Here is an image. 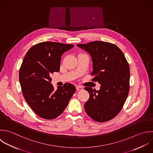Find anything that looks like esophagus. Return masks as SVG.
Returning a JSON list of instances; mask_svg holds the SVG:
<instances>
[{
	"label": "esophagus",
	"instance_id": "obj_1",
	"mask_svg": "<svg viewBox=\"0 0 153 153\" xmlns=\"http://www.w3.org/2000/svg\"><path fill=\"white\" fill-rule=\"evenodd\" d=\"M83 88L80 86H76V89L77 91H82V90H83Z\"/></svg>",
	"mask_w": 153,
	"mask_h": 153
}]
</instances>
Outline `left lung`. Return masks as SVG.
<instances>
[{
	"instance_id": "8db88e82",
	"label": "left lung",
	"mask_w": 153,
	"mask_h": 153,
	"mask_svg": "<svg viewBox=\"0 0 153 153\" xmlns=\"http://www.w3.org/2000/svg\"><path fill=\"white\" fill-rule=\"evenodd\" d=\"M77 46L89 53L93 71L91 73L100 85L99 91L85 89L89 98L85 104L87 114L98 122L114 118L122 108L129 91L130 68L122 51L115 45L95 41Z\"/></svg>"
}]
</instances>
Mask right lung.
Instances as JSON below:
<instances>
[{
  "label": "right lung",
  "instance_id": "right-lung-1",
  "mask_svg": "<svg viewBox=\"0 0 153 153\" xmlns=\"http://www.w3.org/2000/svg\"><path fill=\"white\" fill-rule=\"evenodd\" d=\"M74 47L73 45L44 42L31 47L25 55L19 73L24 97L41 118L53 119L62 114L76 92L69 83L58 86L52 83L51 74L59 71L62 55Z\"/></svg>",
  "mask_w": 153,
  "mask_h": 153
}]
</instances>
